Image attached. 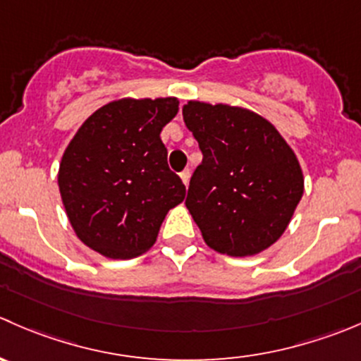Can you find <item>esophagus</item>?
<instances>
[{
    "instance_id": "obj_1",
    "label": "esophagus",
    "mask_w": 361,
    "mask_h": 361,
    "mask_svg": "<svg viewBox=\"0 0 361 361\" xmlns=\"http://www.w3.org/2000/svg\"><path fill=\"white\" fill-rule=\"evenodd\" d=\"M180 178H181V181H183V183H185V187H187L188 181H190V171H188V169L181 171V173H180Z\"/></svg>"
}]
</instances>
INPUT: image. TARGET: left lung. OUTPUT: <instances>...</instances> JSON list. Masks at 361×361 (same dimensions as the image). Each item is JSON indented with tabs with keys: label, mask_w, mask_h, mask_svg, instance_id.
<instances>
[{
	"label": "left lung",
	"mask_w": 361,
	"mask_h": 361,
	"mask_svg": "<svg viewBox=\"0 0 361 361\" xmlns=\"http://www.w3.org/2000/svg\"><path fill=\"white\" fill-rule=\"evenodd\" d=\"M183 121L202 153L185 204L208 247L245 257L274 245L303 195L288 142L259 114L224 104H185Z\"/></svg>",
	"instance_id": "obj_1"
}]
</instances>
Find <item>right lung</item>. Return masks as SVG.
Instances as JSON below:
<instances>
[{
    "mask_svg": "<svg viewBox=\"0 0 361 361\" xmlns=\"http://www.w3.org/2000/svg\"><path fill=\"white\" fill-rule=\"evenodd\" d=\"M176 113L173 97L116 100L87 118L63 153L58 185L66 215L80 241L106 257L148 250L167 212L185 199L160 139Z\"/></svg>",
    "mask_w": 361,
    "mask_h": 361,
    "instance_id": "right-lung-1",
    "label": "right lung"
}]
</instances>
